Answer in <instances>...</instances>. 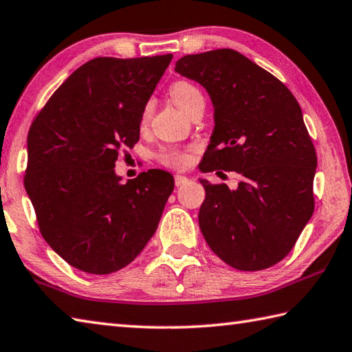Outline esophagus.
Segmentation results:
<instances>
[{
	"label": "esophagus",
	"mask_w": 352,
	"mask_h": 352,
	"mask_svg": "<svg viewBox=\"0 0 352 352\" xmlns=\"http://www.w3.org/2000/svg\"><path fill=\"white\" fill-rule=\"evenodd\" d=\"M189 183V178L188 177H184V175H175V186L177 188H180V186H184V184H188Z\"/></svg>",
	"instance_id": "esophagus-1"
}]
</instances>
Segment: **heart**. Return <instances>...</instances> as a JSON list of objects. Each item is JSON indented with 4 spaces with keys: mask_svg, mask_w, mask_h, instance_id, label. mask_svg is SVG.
<instances>
[{
    "mask_svg": "<svg viewBox=\"0 0 352 352\" xmlns=\"http://www.w3.org/2000/svg\"><path fill=\"white\" fill-rule=\"evenodd\" d=\"M169 94H170V99L175 102V105L184 113H188V109L190 108L192 103L203 98L201 91H199V89L194 84H190V82H188V80L174 82V84H172L169 88ZM151 109H153V103L148 102L143 108L142 123H146L149 120ZM158 160H160V163L164 164V166L182 169L189 163V154L186 149L168 148V149H163L162 153L158 154Z\"/></svg>",
    "mask_w": 352,
    "mask_h": 352,
    "instance_id": "1",
    "label": "heart"
}]
</instances>
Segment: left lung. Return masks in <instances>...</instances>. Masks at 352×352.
I'll return each mask as SVG.
<instances>
[{
    "instance_id": "1",
    "label": "left lung",
    "mask_w": 352,
    "mask_h": 352,
    "mask_svg": "<svg viewBox=\"0 0 352 352\" xmlns=\"http://www.w3.org/2000/svg\"><path fill=\"white\" fill-rule=\"evenodd\" d=\"M175 72L208 89L215 111L199 169L241 177L235 190L199 180L206 243L236 270L278 264L314 212L318 155L298 100L272 73L230 48L188 54Z\"/></svg>"
}]
</instances>
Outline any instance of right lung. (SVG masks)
<instances>
[{
	"mask_svg": "<svg viewBox=\"0 0 352 352\" xmlns=\"http://www.w3.org/2000/svg\"><path fill=\"white\" fill-rule=\"evenodd\" d=\"M170 60L172 54L88 60L29 129L24 186L41 235L78 270H120L157 230L174 177L149 169L122 183L114 166L139 142L143 108Z\"/></svg>",
	"mask_w": 352,
	"mask_h": 352,
	"instance_id": "1",
	"label": "right lung"
}]
</instances>
